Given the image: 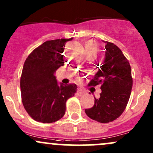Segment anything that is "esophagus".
Returning <instances> with one entry per match:
<instances>
[{
  "label": "esophagus",
  "mask_w": 153,
  "mask_h": 153,
  "mask_svg": "<svg viewBox=\"0 0 153 153\" xmlns=\"http://www.w3.org/2000/svg\"><path fill=\"white\" fill-rule=\"evenodd\" d=\"M77 93H78L79 95H82V94H85V91L83 90V89H82V88H78Z\"/></svg>",
  "instance_id": "1"
}]
</instances>
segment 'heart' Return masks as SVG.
I'll return each mask as SVG.
<instances>
[{"instance_id": "b5f03b06", "label": "heart", "mask_w": 153, "mask_h": 153, "mask_svg": "<svg viewBox=\"0 0 153 153\" xmlns=\"http://www.w3.org/2000/svg\"><path fill=\"white\" fill-rule=\"evenodd\" d=\"M85 49L86 54L89 53V52H94V53H96L97 52V45H96L95 42L91 41V40L87 41L85 43Z\"/></svg>"}]
</instances>
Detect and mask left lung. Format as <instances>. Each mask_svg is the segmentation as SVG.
<instances>
[{"label": "left lung", "mask_w": 153, "mask_h": 153, "mask_svg": "<svg viewBox=\"0 0 153 153\" xmlns=\"http://www.w3.org/2000/svg\"><path fill=\"white\" fill-rule=\"evenodd\" d=\"M105 59L88 86L101 84L99 99L95 98L92 108L85 112L88 117L101 123L113 122L119 118L130 97L132 77L129 61L114 43L106 42Z\"/></svg>", "instance_id": "left-lung-1"}]
</instances>
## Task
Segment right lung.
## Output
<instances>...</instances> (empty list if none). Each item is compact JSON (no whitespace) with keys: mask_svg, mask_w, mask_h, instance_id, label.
Masks as SVG:
<instances>
[{"mask_svg":"<svg viewBox=\"0 0 153 153\" xmlns=\"http://www.w3.org/2000/svg\"><path fill=\"white\" fill-rule=\"evenodd\" d=\"M73 38L49 40L29 54L23 67L20 80L22 101L34 120L57 122L65 113L66 101L77 91L75 83L58 85L55 71L64 65L63 51Z\"/></svg>","mask_w":153,"mask_h":153,"instance_id":"add662e5","label":"right lung"}]
</instances>
